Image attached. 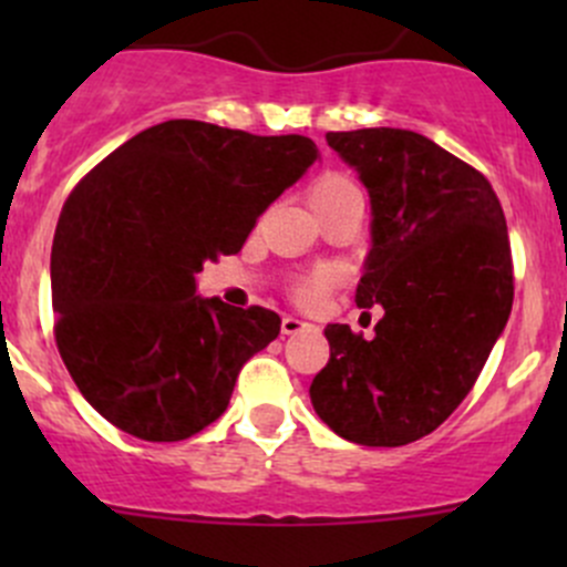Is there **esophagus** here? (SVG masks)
<instances>
[{"label": "esophagus", "instance_id": "obj_1", "mask_svg": "<svg viewBox=\"0 0 567 567\" xmlns=\"http://www.w3.org/2000/svg\"><path fill=\"white\" fill-rule=\"evenodd\" d=\"M307 329H316V326L307 323L305 318H296V316L282 318V334H299V331H307Z\"/></svg>", "mask_w": 567, "mask_h": 567}]
</instances>
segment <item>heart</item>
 Returning <instances> with one entry per match:
<instances>
[{"mask_svg":"<svg viewBox=\"0 0 567 567\" xmlns=\"http://www.w3.org/2000/svg\"><path fill=\"white\" fill-rule=\"evenodd\" d=\"M351 188H357V186H353V183L348 181L346 175H320L318 181L310 186L307 197H310V205H320V203H326V199L337 197V194L351 192ZM331 282H334V271L312 274L310 279H305V282H301V288H299L301 299H305V301L320 299V296L326 293V288H329Z\"/></svg>","mask_w":567,"mask_h":567,"instance_id":"heart-1","label":"heart"}]
</instances>
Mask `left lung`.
<instances>
[{
  "mask_svg": "<svg viewBox=\"0 0 567 567\" xmlns=\"http://www.w3.org/2000/svg\"><path fill=\"white\" fill-rule=\"evenodd\" d=\"M370 197L357 305L384 307L375 337L326 326L312 409L337 436L400 447L436 431L477 381L513 307L502 205L477 169L405 128L329 131Z\"/></svg>",
  "mask_w": 567,
  "mask_h": 567,
  "instance_id": "left-lung-1",
  "label": "left lung"
}]
</instances>
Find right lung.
Segmentation results:
<instances>
[{"mask_svg": "<svg viewBox=\"0 0 567 567\" xmlns=\"http://www.w3.org/2000/svg\"><path fill=\"white\" fill-rule=\"evenodd\" d=\"M320 158L307 136L167 120L109 153L68 197L51 247L56 348L104 420L181 442L225 414L277 312L197 296L257 216Z\"/></svg>", "mask_w": 567, "mask_h": 567, "instance_id": "1", "label": "right lung"}]
</instances>
